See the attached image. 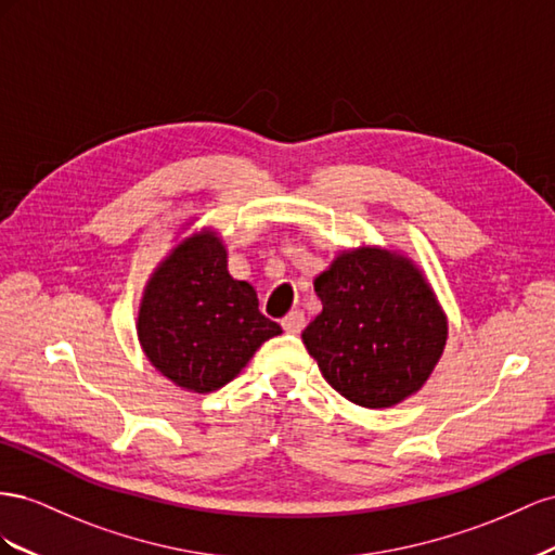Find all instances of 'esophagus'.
<instances>
[{
	"label": "esophagus",
	"mask_w": 555,
	"mask_h": 555,
	"mask_svg": "<svg viewBox=\"0 0 555 555\" xmlns=\"http://www.w3.org/2000/svg\"><path fill=\"white\" fill-rule=\"evenodd\" d=\"M305 311H291L288 315H286V319H283L281 321V325H283V330H286V332H291V335H299V332H302L305 330Z\"/></svg>",
	"instance_id": "1"
}]
</instances>
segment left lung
Returning <instances> with one entry per match:
<instances>
[{
  "label": "left lung",
  "mask_w": 555,
  "mask_h": 555,
  "mask_svg": "<svg viewBox=\"0 0 555 555\" xmlns=\"http://www.w3.org/2000/svg\"><path fill=\"white\" fill-rule=\"evenodd\" d=\"M313 291L323 309L302 341L348 402L388 409L425 386L444 353L449 319L414 260L376 244L344 248Z\"/></svg>",
  "instance_id": "left-lung-1"
}]
</instances>
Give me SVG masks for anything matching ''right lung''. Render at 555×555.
Returning a JSON list of instances; mask_svg holds the SVG:
<instances>
[{"mask_svg": "<svg viewBox=\"0 0 555 555\" xmlns=\"http://www.w3.org/2000/svg\"><path fill=\"white\" fill-rule=\"evenodd\" d=\"M153 267L137 311V337L155 372L181 390L230 384L281 325L264 319L248 281L228 272V246L211 225L185 231Z\"/></svg>", "mask_w": 555, "mask_h": 555, "instance_id": "right-lung-1", "label": "right lung"}]
</instances>
